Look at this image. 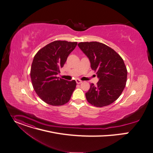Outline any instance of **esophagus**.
Here are the masks:
<instances>
[{
	"instance_id": "1",
	"label": "esophagus",
	"mask_w": 153,
	"mask_h": 153,
	"mask_svg": "<svg viewBox=\"0 0 153 153\" xmlns=\"http://www.w3.org/2000/svg\"><path fill=\"white\" fill-rule=\"evenodd\" d=\"M76 83H77V84H81V83L82 82V81L80 80H79V79H76Z\"/></svg>"
}]
</instances>
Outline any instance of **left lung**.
<instances>
[{
  "label": "left lung",
  "instance_id": "1",
  "mask_svg": "<svg viewBox=\"0 0 153 153\" xmlns=\"http://www.w3.org/2000/svg\"><path fill=\"white\" fill-rule=\"evenodd\" d=\"M90 60L91 68L96 71L99 81L85 93L91 105L102 107L115 101L126 84L128 71L123 59L113 49L97 41L78 44Z\"/></svg>",
  "mask_w": 153,
  "mask_h": 153
}]
</instances>
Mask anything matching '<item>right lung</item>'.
Returning a JSON list of instances; mask_svg holds the SVG:
<instances>
[{
	"mask_svg": "<svg viewBox=\"0 0 153 153\" xmlns=\"http://www.w3.org/2000/svg\"><path fill=\"white\" fill-rule=\"evenodd\" d=\"M77 42L57 40L47 45L35 54L30 69L34 90L39 98L52 105L67 103L76 88L74 80L68 81L57 77L68 55Z\"/></svg>",
	"mask_w": 153,
	"mask_h": 153,
	"instance_id": "obj_1",
	"label": "right lung"
}]
</instances>
